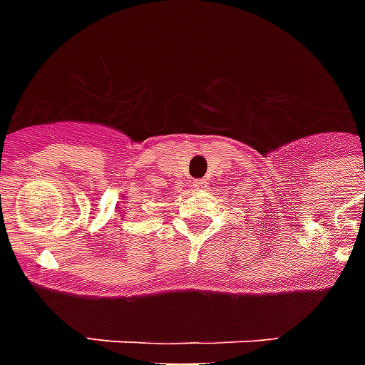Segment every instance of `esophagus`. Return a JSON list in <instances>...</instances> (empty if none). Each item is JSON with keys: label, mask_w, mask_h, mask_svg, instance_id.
I'll return each instance as SVG.
<instances>
[{"label": "esophagus", "mask_w": 365, "mask_h": 365, "mask_svg": "<svg viewBox=\"0 0 365 365\" xmlns=\"http://www.w3.org/2000/svg\"><path fill=\"white\" fill-rule=\"evenodd\" d=\"M204 185H206V180H195V182H192V187L195 189H200L204 187Z\"/></svg>", "instance_id": "34e87169"}]
</instances>
